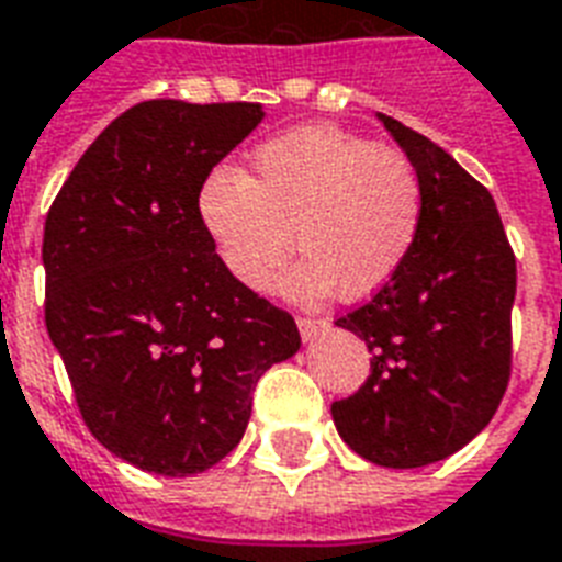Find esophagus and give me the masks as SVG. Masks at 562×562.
Here are the masks:
<instances>
[{"instance_id": "obj_1", "label": "esophagus", "mask_w": 562, "mask_h": 562, "mask_svg": "<svg viewBox=\"0 0 562 562\" xmlns=\"http://www.w3.org/2000/svg\"><path fill=\"white\" fill-rule=\"evenodd\" d=\"M295 325H299V330H302V340L304 342L316 340L322 330L328 328V325H325V322H322V319H304V316H299V319H295Z\"/></svg>"}]
</instances>
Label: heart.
I'll list each match as a JSON object with an SVG mask.
<instances>
[{
	"mask_svg": "<svg viewBox=\"0 0 562 562\" xmlns=\"http://www.w3.org/2000/svg\"><path fill=\"white\" fill-rule=\"evenodd\" d=\"M199 220L222 269L249 293H267L295 232L304 258L281 284L286 299H367L411 258L422 181L402 151L337 125H299L251 151L249 178H204Z\"/></svg>",
	"mask_w": 562,
	"mask_h": 562,
	"instance_id": "b5f03b06",
	"label": "heart"
}]
</instances>
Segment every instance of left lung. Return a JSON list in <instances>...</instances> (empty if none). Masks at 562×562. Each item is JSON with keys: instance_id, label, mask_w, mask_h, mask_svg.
I'll return each instance as SVG.
<instances>
[{"instance_id": "obj_1", "label": "left lung", "mask_w": 562, "mask_h": 562, "mask_svg": "<svg viewBox=\"0 0 562 562\" xmlns=\"http://www.w3.org/2000/svg\"><path fill=\"white\" fill-rule=\"evenodd\" d=\"M422 181V228L402 272L337 325L367 342L369 378L330 404L369 463L446 460L490 425L510 381L516 258L493 195L437 143L378 114Z\"/></svg>"}]
</instances>
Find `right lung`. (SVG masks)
Here are the masks:
<instances>
[{"instance_id":"1","label":"right lung","mask_w":562,"mask_h":562,"mask_svg":"<svg viewBox=\"0 0 562 562\" xmlns=\"http://www.w3.org/2000/svg\"><path fill=\"white\" fill-rule=\"evenodd\" d=\"M260 120L255 102L134 104L46 216L49 340L90 434L143 472L220 463L258 378L302 346L290 313L222 269L199 220L204 178Z\"/></svg>"}]
</instances>
